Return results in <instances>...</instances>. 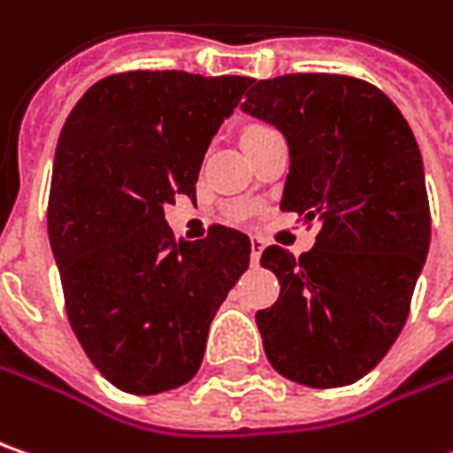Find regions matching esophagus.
Listing matches in <instances>:
<instances>
[{
	"instance_id": "34e87169",
	"label": "esophagus",
	"mask_w": 453,
	"mask_h": 453,
	"mask_svg": "<svg viewBox=\"0 0 453 453\" xmlns=\"http://www.w3.org/2000/svg\"><path fill=\"white\" fill-rule=\"evenodd\" d=\"M250 247H252V262L257 265V262H260L262 250H265V242H262L260 237H252L250 239Z\"/></svg>"
}]
</instances>
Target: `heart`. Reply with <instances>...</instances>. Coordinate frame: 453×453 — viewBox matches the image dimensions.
I'll use <instances>...</instances> for the list:
<instances>
[{
  "instance_id": "obj_1",
  "label": "heart",
  "mask_w": 453,
  "mask_h": 453,
  "mask_svg": "<svg viewBox=\"0 0 453 453\" xmlns=\"http://www.w3.org/2000/svg\"><path fill=\"white\" fill-rule=\"evenodd\" d=\"M250 129H260V127H250ZM250 129H247V132H250Z\"/></svg>"
}]
</instances>
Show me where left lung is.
<instances>
[{
	"label": "left lung",
	"instance_id": "1",
	"mask_svg": "<svg viewBox=\"0 0 453 453\" xmlns=\"http://www.w3.org/2000/svg\"><path fill=\"white\" fill-rule=\"evenodd\" d=\"M242 109L288 140L280 209L321 224L298 260L278 244L262 252L280 283V298L255 316L265 354L293 382L351 385L405 326L428 255L418 142L395 104L351 76L255 81Z\"/></svg>",
	"mask_w": 453,
	"mask_h": 453
}]
</instances>
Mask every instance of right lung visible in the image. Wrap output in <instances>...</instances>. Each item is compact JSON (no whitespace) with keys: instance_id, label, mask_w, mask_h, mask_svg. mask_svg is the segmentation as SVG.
Wrapping results in <instances>:
<instances>
[{"instance_id":"1","label":"right lung","mask_w":453,"mask_h":453,"mask_svg":"<svg viewBox=\"0 0 453 453\" xmlns=\"http://www.w3.org/2000/svg\"><path fill=\"white\" fill-rule=\"evenodd\" d=\"M252 79L129 71L96 81L60 129L48 237L65 313L119 390L157 395L198 372L219 305L250 267V237L211 226L175 242L165 206L196 198L216 129Z\"/></svg>"}]
</instances>
